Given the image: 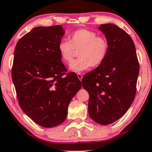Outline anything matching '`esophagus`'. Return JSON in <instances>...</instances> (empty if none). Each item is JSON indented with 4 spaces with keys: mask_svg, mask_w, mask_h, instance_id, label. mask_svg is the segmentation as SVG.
<instances>
[{
    "mask_svg": "<svg viewBox=\"0 0 152 152\" xmlns=\"http://www.w3.org/2000/svg\"><path fill=\"white\" fill-rule=\"evenodd\" d=\"M77 76L78 78V79L80 80V81H82V78H83V75H82L81 74H80V73H78V74H77Z\"/></svg>",
    "mask_w": 152,
    "mask_h": 152,
    "instance_id": "34e87169",
    "label": "esophagus"
}]
</instances>
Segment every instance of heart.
I'll return each instance as SVG.
<instances>
[{
  "mask_svg": "<svg viewBox=\"0 0 152 152\" xmlns=\"http://www.w3.org/2000/svg\"><path fill=\"white\" fill-rule=\"evenodd\" d=\"M69 39V41L63 39L59 42L58 51L62 61L68 64L72 61L74 51L78 50V58L69 65V69L74 72H82L91 66H98L103 63L108 53L107 39L87 29L74 31Z\"/></svg>",
  "mask_w": 152,
  "mask_h": 152,
  "instance_id": "b5f03b06",
  "label": "heart"
}]
</instances>
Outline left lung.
<instances>
[{
    "instance_id": "8db88e82",
    "label": "left lung",
    "mask_w": 152,
    "mask_h": 152,
    "mask_svg": "<svg viewBox=\"0 0 152 152\" xmlns=\"http://www.w3.org/2000/svg\"><path fill=\"white\" fill-rule=\"evenodd\" d=\"M98 29L105 34L108 53L103 63L82 78L89 94L88 113L97 123L107 125L128 110L136 94L140 65L133 40L114 24Z\"/></svg>"
}]
</instances>
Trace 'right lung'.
I'll list each match as a JSON object with an SVG mask.
<instances>
[{
  "label": "right lung",
  "mask_w": 152,
  "mask_h": 152,
  "mask_svg": "<svg viewBox=\"0 0 152 152\" xmlns=\"http://www.w3.org/2000/svg\"><path fill=\"white\" fill-rule=\"evenodd\" d=\"M65 31L61 25L34 27L18 42L12 79L23 112L44 127L66 120L71 100L81 88L77 76L61 61L58 45Z\"/></svg>",
  "instance_id": "add662e5"
}]
</instances>
